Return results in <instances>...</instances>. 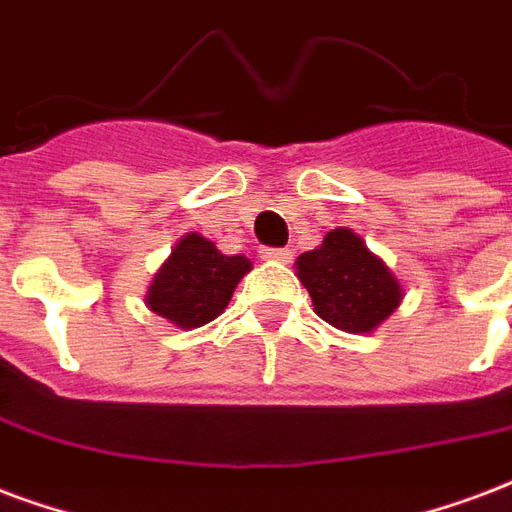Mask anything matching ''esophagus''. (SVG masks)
<instances>
[{
    "label": "esophagus",
    "instance_id": "34e87169",
    "mask_svg": "<svg viewBox=\"0 0 512 512\" xmlns=\"http://www.w3.org/2000/svg\"><path fill=\"white\" fill-rule=\"evenodd\" d=\"M261 256H264V259H272V261L291 259V253H288L286 248H264V251H261Z\"/></svg>",
    "mask_w": 512,
    "mask_h": 512
}]
</instances>
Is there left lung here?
I'll return each instance as SVG.
<instances>
[{
	"label": "left lung",
	"instance_id": "1",
	"mask_svg": "<svg viewBox=\"0 0 512 512\" xmlns=\"http://www.w3.org/2000/svg\"><path fill=\"white\" fill-rule=\"evenodd\" d=\"M297 275L315 313L343 332H372L402 299L397 278L351 229H334L321 248L302 253Z\"/></svg>",
	"mask_w": 512,
	"mask_h": 512
}]
</instances>
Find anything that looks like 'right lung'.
<instances>
[{
	"instance_id": "add662e5",
	"label": "right lung",
	"mask_w": 512,
	"mask_h": 512,
	"mask_svg": "<svg viewBox=\"0 0 512 512\" xmlns=\"http://www.w3.org/2000/svg\"><path fill=\"white\" fill-rule=\"evenodd\" d=\"M251 261L224 256L213 242L188 234L178 242L148 291V307L175 326L194 329L221 313Z\"/></svg>"
}]
</instances>
